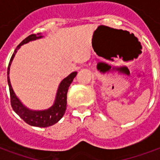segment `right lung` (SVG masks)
<instances>
[{"label": "right lung", "instance_id": "right-lung-1", "mask_svg": "<svg viewBox=\"0 0 160 160\" xmlns=\"http://www.w3.org/2000/svg\"><path fill=\"white\" fill-rule=\"evenodd\" d=\"M42 37L43 36H41V33H38L37 35L32 34L21 41L20 45L16 47L13 55L11 56L10 63H9L8 69H7V81H8L9 90H10V95H11V107L14 111L16 112L24 121L31 126L45 128V127L51 126L55 123H57L65 114L66 104H67L66 100H67L68 89L70 87V84L72 83L74 78L77 75V72L74 71L68 75L67 77H65V79L61 80V82L60 83V85L57 88L53 105L51 107H49L48 109H41V110L29 109L26 105L22 104V102L19 100L18 97L14 92L12 86L11 85V81H10V76H9L11 62L20 47L23 46L24 44L28 43L30 41H36L38 39H41Z\"/></svg>", "mask_w": 160, "mask_h": 160}]
</instances>
